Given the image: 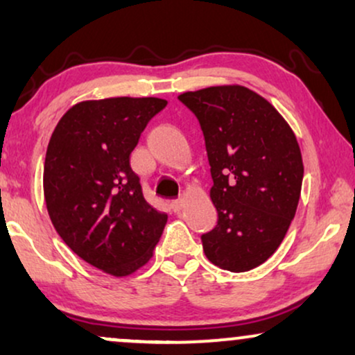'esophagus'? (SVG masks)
I'll list each match as a JSON object with an SVG mask.
<instances>
[{
	"label": "esophagus",
	"mask_w": 355,
	"mask_h": 355,
	"mask_svg": "<svg viewBox=\"0 0 355 355\" xmlns=\"http://www.w3.org/2000/svg\"><path fill=\"white\" fill-rule=\"evenodd\" d=\"M182 207H184V198H178V200L171 202V208H173L174 213H181Z\"/></svg>",
	"instance_id": "obj_1"
}]
</instances>
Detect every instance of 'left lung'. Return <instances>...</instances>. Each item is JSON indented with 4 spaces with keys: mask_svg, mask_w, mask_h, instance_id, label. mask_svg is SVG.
Returning a JSON list of instances; mask_svg holds the SVG:
<instances>
[{
    "mask_svg": "<svg viewBox=\"0 0 355 355\" xmlns=\"http://www.w3.org/2000/svg\"><path fill=\"white\" fill-rule=\"evenodd\" d=\"M200 123L218 223L202 234L207 259L249 271L270 259L297 210L304 164L297 139L270 101L242 85L178 96Z\"/></svg>",
    "mask_w": 355,
    "mask_h": 355,
    "instance_id": "obj_1",
    "label": "left lung"
}]
</instances>
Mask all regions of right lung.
<instances>
[{
	"mask_svg": "<svg viewBox=\"0 0 355 355\" xmlns=\"http://www.w3.org/2000/svg\"><path fill=\"white\" fill-rule=\"evenodd\" d=\"M166 100L80 101L53 130L43 168L50 220L67 247L116 278L152 259L168 215L144 198L129 157Z\"/></svg>",
	"mask_w": 355,
	"mask_h": 355,
	"instance_id": "right-lung-1",
	"label": "right lung"
}]
</instances>
